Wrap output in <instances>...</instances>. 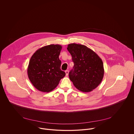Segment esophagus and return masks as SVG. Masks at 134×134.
Listing matches in <instances>:
<instances>
[{"label":"esophagus","mask_w":134,"mask_h":134,"mask_svg":"<svg viewBox=\"0 0 134 134\" xmlns=\"http://www.w3.org/2000/svg\"><path fill=\"white\" fill-rule=\"evenodd\" d=\"M65 73H66V75L67 76L68 75V74H69V71L68 70H66L65 71Z\"/></svg>","instance_id":"1"}]
</instances>
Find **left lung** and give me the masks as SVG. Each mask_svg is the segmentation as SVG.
<instances>
[{
  "label": "left lung",
  "instance_id": "left-lung-1",
  "mask_svg": "<svg viewBox=\"0 0 134 134\" xmlns=\"http://www.w3.org/2000/svg\"><path fill=\"white\" fill-rule=\"evenodd\" d=\"M67 47L74 62L73 69L69 73L70 80L82 92L92 91L101 83L104 75L102 59L86 46L72 43Z\"/></svg>",
  "mask_w": 134,
  "mask_h": 134
}]
</instances>
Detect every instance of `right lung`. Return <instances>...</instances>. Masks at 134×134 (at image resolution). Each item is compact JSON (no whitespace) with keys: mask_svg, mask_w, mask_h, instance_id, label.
I'll use <instances>...</instances> for the list:
<instances>
[{"mask_svg":"<svg viewBox=\"0 0 134 134\" xmlns=\"http://www.w3.org/2000/svg\"><path fill=\"white\" fill-rule=\"evenodd\" d=\"M62 47L51 44L43 47L32 55L28 65V77L34 86L39 91L49 92L57 86L66 75L61 70L59 58Z\"/></svg>","mask_w":134,"mask_h":134,"instance_id":"right-lung-1","label":"right lung"}]
</instances>
